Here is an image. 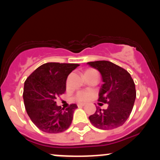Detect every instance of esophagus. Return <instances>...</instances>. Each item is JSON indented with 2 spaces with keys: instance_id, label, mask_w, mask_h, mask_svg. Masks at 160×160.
<instances>
[{
  "instance_id": "obj_1",
  "label": "esophagus",
  "mask_w": 160,
  "mask_h": 160,
  "mask_svg": "<svg viewBox=\"0 0 160 160\" xmlns=\"http://www.w3.org/2000/svg\"><path fill=\"white\" fill-rule=\"evenodd\" d=\"M86 104L85 103H79L78 104V107L80 108V107H83V106H85Z\"/></svg>"
}]
</instances>
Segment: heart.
I'll list each match as a JSON object with an SVG mask.
<instances>
[{
    "instance_id": "heart-1",
    "label": "heart",
    "mask_w": 160,
    "mask_h": 160,
    "mask_svg": "<svg viewBox=\"0 0 160 160\" xmlns=\"http://www.w3.org/2000/svg\"><path fill=\"white\" fill-rule=\"evenodd\" d=\"M95 71H96L94 69H87L85 72H84V75L87 74H90V73L95 72ZM91 96H92L91 92L80 90V91H78V92L75 94V95L74 96V100L78 102H86L87 100H89Z\"/></svg>"
}]
</instances>
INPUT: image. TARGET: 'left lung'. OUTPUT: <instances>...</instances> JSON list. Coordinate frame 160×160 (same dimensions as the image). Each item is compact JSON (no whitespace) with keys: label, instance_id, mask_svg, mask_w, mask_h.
<instances>
[{"label":"left lung","instance_id":"1","mask_svg":"<svg viewBox=\"0 0 160 160\" xmlns=\"http://www.w3.org/2000/svg\"><path fill=\"white\" fill-rule=\"evenodd\" d=\"M87 64L102 74L104 83L98 101L108 104L107 109L98 107L94 114L89 117L90 122L103 130L122 126L130 116L136 98L133 79L126 70L111 62L95 61Z\"/></svg>","mask_w":160,"mask_h":160}]
</instances>
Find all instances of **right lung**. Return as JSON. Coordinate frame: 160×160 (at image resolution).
<instances>
[{"mask_svg":"<svg viewBox=\"0 0 160 160\" xmlns=\"http://www.w3.org/2000/svg\"><path fill=\"white\" fill-rule=\"evenodd\" d=\"M79 64L49 62L29 75L24 85L23 99L28 115L34 124L47 133H60L71 126L76 104L66 109L55 102L66 90V80Z\"/></svg>","mask_w":160,"mask_h":160,"instance_id":"right-lung-1","label":"right lung"}]
</instances>
